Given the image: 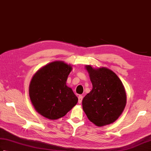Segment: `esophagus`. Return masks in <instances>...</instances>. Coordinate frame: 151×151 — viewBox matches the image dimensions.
<instances>
[{"instance_id":"34e87169","label":"esophagus","mask_w":151,"mask_h":151,"mask_svg":"<svg viewBox=\"0 0 151 151\" xmlns=\"http://www.w3.org/2000/svg\"><path fill=\"white\" fill-rule=\"evenodd\" d=\"M82 99H83V96H78V103L79 104H81V101H82Z\"/></svg>"}]
</instances>
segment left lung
Wrapping results in <instances>:
<instances>
[{
    "label": "left lung",
    "mask_w": 151,
    "mask_h": 151,
    "mask_svg": "<svg viewBox=\"0 0 151 151\" xmlns=\"http://www.w3.org/2000/svg\"><path fill=\"white\" fill-rule=\"evenodd\" d=\"M86 69L93 88L83 99V110L96 126L110 125L119 117L126 106L123 84L117 74L107 68L86 65Z\"/></svg>",
    "instance_id": "8db88e82"
}]
</instances>
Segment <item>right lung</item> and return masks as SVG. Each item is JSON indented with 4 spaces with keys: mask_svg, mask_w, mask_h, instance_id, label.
Listing matches in <instances>:
<instances>
[{
    "mask_svg": "<svg viewBox=\"0 0 151 151\" xmlns=\"http://www.w3.org/2000/svg\"><path fill=\"white\" fill-rule=\"evenodd\" d=\"M72 70L70 64L54 61L34 73L29 85L32 104L39 114L50 120L63 117L77 104L78 99L66 85Z\"/></svg>",
    "mask_w": 151,
    "mask_h": 151,
    "instance_id": "right-lung-1",
    "label": "right lung"
}]
</instances>
